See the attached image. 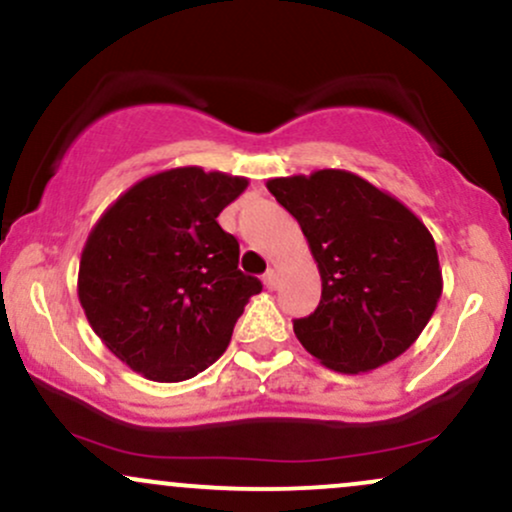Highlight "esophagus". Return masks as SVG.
Masks as SVG:
<instances>
[{"mask_svg": "<svg viewBox=\"0 0 512 512\" xmlns=\"http://www.w3.org/2000/svg\"><path fill=\"white\" fill-rule=\"evenodd\" d=\"M262 281H264V286H267V289H276V284H279V272H276L274 267H269L267 272H264Z\"/></svg>", "mask_w": 512, "mask_h": 512, "instance_id": "34e87169", "label": "esophagus"}]
</instances>
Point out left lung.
Masks as SVG:
<instances>
[{"instance_id":"8db88e82","label":"left lung","mask_w":512,"mask_h":512,"mask_svg":"<svg viewBox=\"0 0 512 512\" xmlns=\"http://www.w3.org/2000/svg\"><path fill=\"white\" fill-rule=\"evenodd\" d=\"M267 190L298 221L320 269V305L293 320L303 349L349 375L402 356L443 293L424 221L349 170L274 178Z\"/></svg>"}]
</instances>
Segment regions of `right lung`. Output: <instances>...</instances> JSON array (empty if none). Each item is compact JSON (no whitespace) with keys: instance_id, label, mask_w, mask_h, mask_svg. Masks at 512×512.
Returning a JSON list of instances; mask_svg holds the SVG:
<instances>
[{"instance_id":"1","label":"right lung","mask_w":512,"mask_h":512,"mask_svg":"<svg viewBox=\"0 0 512 512\" xmlns=\"http://www.w3.org/2000/svg\"><path fill=\"white\" fill-rule=\"evenodd\" d=\"M248 178L197 166L132 185L88 233L79 291L88 325L156 383L195 378L226 351L260 279L238 269V240L216 221Z\"/></svg>"}]
</instances>
